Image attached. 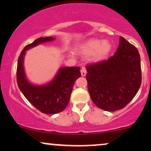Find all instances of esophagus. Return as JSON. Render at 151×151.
I'll return each instance as SVG.
<instances>
[{
	"label": "esophagus",
	"instance_id": "obj_1",
	"mask_svg": "<svg viewBox=\"0 0 151 151\" xmlns=\"http://www.w3.org/2000/svg\"><path fill=\"white\" fill-rule=\"evenodd\" d=\"M81 76H86L87 70H86V69H85V68H84V67H83V68H82L81 70Z\"/></svg>",
	"mask_w": 151,
	"mask_h": 151
}]
</instances>
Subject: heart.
Masks as SVG:
<instances>
[{
  "label": "heart",
  "mask_w": 151,
  "mask_h": 151,
  "mask_svg": "<svg viewBox=\"0 0 151 151\" xmlns=\"http://www.w3.org/2000/svg\"><path fill=\"white\" fill-rule=\"evenodd\" d=\"M112 49V44L109 40L92 38L82 44L79 47V51L86 57L91 56L93 61L99 62L106 59Z\"/></svg>",
  "instance_id": "obj_1"
}]
</instances>
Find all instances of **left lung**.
Segmentation results:
<instances>
[{
  "label": "left lung",
  "instance_id": "obj_1",
  "mask_svg": "<svg viewBox=\"0 0 151 151\" xmlns=\"http://www.w3.org/2000/svg\"><path fill=\"white\" fill-rule=\"evenodd\" d=\"M88 91L92 101L106 111L122 109L134 97L141 84V59L135 46L123 37L107 61L87 65Z\"/></svg>",
  "mask_w": 151,
  "mask_h": 151
}]
</instances>
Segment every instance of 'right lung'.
<instances>
[{
  "mask_svg": "<svg viewBox=\"0 0 151 151\" xmlns=\"http://www.w3.org/2000/svg\"><path fill=\"white\" fill-rule=\"evenodd\" d=\"M54 40L52 37L39 38L26 46L20 53L17 68V82L19 90L33 106L46 114H56L66 109L74 83L81 76L80 67H61L55 78L47 84L36 85L28 81L24 67L26 51Z\"/></svg>",
  "mask_w": 151,
  "mask_h": 151,
  "instance_id": "obj_1",
  "label": "right lung"
}]
</instances>
